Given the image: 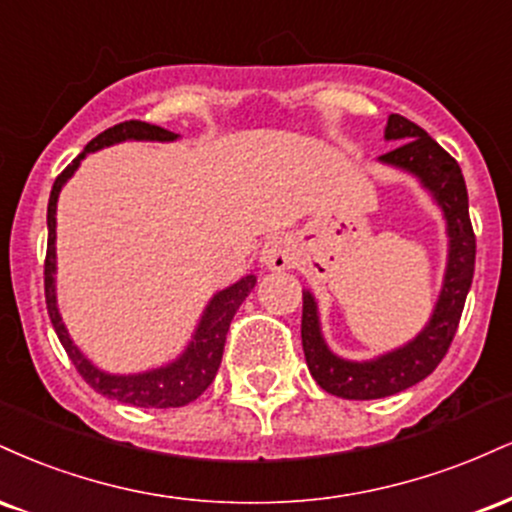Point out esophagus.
<instances>
[{
	"instance_id": "34e87169",
	"label": "esophagus",
	"mask_w": 512,
	"mask_h": 512,
	"mask_svg": "<svg viewBox=\"0 0 512 512\" xmlns=\"http://www.w3.org/2000/svg\"><path fill=\"white\" fill-rule=\"evenodd\" d=\"M293 260H296V250H293V243L284 236H272L264 240L260 250V262L264 267L274 269V272H281V269L291 267Z\"/></svg>"
}]
</instances>
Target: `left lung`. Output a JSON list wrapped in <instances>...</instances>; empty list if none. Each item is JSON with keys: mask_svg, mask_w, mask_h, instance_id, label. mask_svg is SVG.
Returning <instances> with one entry per match:
<instances>
[{"mask_svg": "<svg viewBox=\"0 0 512 512\" xmlns=\"http://www.w3.org/2000/svg\"><path fill=\"white\" fill-rule=\"evenodd\" d=\"M385 139H397L399 144L397 149L380 156V161L419 175L445 211L450 236L448 272H445L438 305L424 332L402 349L363 363L344 361L327 349L320 334V322H317L315 298L310 296V291H303L301 339L305 363L322 390L344 399L397 395L438 368L460 325L464 301L472 286L474 257H477V238L469 221L467 185L455 158L436 139L428 137L426 129L402 115H390Z\"/></svg>", "mask_w": 512, "mask_h": 512, "instance_id": "obj_1", "label": "left lung"}]
</instances>
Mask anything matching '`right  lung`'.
Returning <instances> with one entry per match:
<instances>
[{
  "mask_svg": "<svg viewBox=\"0 0 512 512\" xmlns=\"http://www.w3.org/2000/svg\"><path fill=\"white\" fill-rule=\"evenodd\" d=\"M125 139H149V142H173L178 139V134L168 132V129L149 125V122L139 120H127L120 125L105 129L98 134L96 139L86 144V149L69 163L67 168L57 175L55 185L50 192V204H48V252H45V303H48V313L55 327L57 337L67 351V356L72 358V363L79 370L81 378L93 387L101 395L117 399V402L134 404V407L144 409H173V407H185V404L195 402L207 387L214 383L216 370L221 366L223 356V344H226L228 327H231L233 315L238 313V308L243 305L245 296L255 289V276H245L238 284L228 286L226 291H219L211 303L204 310L202 322H199L195 339H192L187 351L178 361L170 363L166 368L149 370V373L139 375H108L103 370L93 366L88 358L76 349L72 339H69L67 330L62 325L60 310H57L55 301V214H57V197H60L62 185L72 178V173L79 168L81 158L88 151H98L103 146L125 142Z\"/></svg>",
  "mask_w": 512,
  "mask_h": 512,
  "instance_id": "obj_1",
  "label": "right lung"
}]
</instances>
